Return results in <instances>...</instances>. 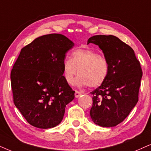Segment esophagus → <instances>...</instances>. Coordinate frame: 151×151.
Segmentation results:
<instances>
[{
    "label": "esophagus",
    "mask_w": 151,
    "mask_h": 151,
    "mask_svg": "<svg viewBox=\"0 0 151 151\" xmlns=\"http://www.w3.org/2000/svg\"><path fill=\"white\" fill-rule=\"evenodd\" d=\"M82 95V93L80 92V91H75V93H74V95H75V98H79V97L81 96Z\"/></svg>",
    "instance_id": "34e87169"
}]
</instances>
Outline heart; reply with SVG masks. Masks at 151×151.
<instances>
[{
    "label": "heart",
    "mask_w": 151,
    "mask_h": 151,
    "mask_svg": "<svg viewBox=\"0 0 151 151\" xmlns=\"http://www.w3.org/2000/svg\"><path fill=\"white\" fill-rule=\"evenodd\" d=\"M79 86H88L95 88L105 81L109 72V63L105 57L91 49H78L72 51L71 58H65L63 62V72L65 81L72 84L76 74Z\"/></svg>",
    "instance_id": "b5f03b06"
}]
</instances>
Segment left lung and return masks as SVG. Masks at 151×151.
Returning a JSON list of instances; mask_svg holds the SVG:
<instances>
[{"label":"left lung","instance_id":"8db88e82","mask_svg":"<svg viewBox=\"0 0 151 151\" xmlns=\"http://www.w3.org/2000/svg\"><path fill=\"white\" fill-rule=\"evenodd\" d=\"M90 43L99 46L109 63L107 78L91 93L90 115L96 125L114 127L126 118L138 102L142 68L134 50L116 36L95 35L88 39Z\"/></svg>","mask_w":151,"mask_h":151}]
</instances>
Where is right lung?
<instances>
[{
    "label": "right lung",
    "mask_w": 151,
    "mask_h": 151,
    "mask_svg": "<svg viewBox=\"0 0 151 151\" xmlns=\"http://www.w3.org/2000/svg\"><path fill=\"white\" fill-rule=\"evenodd\" d=\"M74 44L61 34L36 38L22 49L11 71L16 107L29 124L51 128L62 121L74 93L63 76V62Z\"/></svg>",
    "instance_id": "right-lung-1"
}]
</instances>
